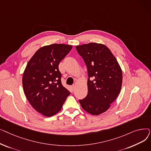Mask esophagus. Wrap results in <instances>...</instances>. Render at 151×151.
<instances>
[{
    "mask_svg": "<svg viewBox=\"0 0 151 151\" xmlns=\"http://www.w3.org/2000/svg\"><path fill=\"white\" fill-rule=\"evenodd\" d=\"M71 90H72L73 91L75 90V85H73L71 87Z\"/></svg>",
    "mask_w": 151,
    "mask_h": 151,
    "instance_id": "esophagus-1",
    "label": "esophagus"
}]
</instances>
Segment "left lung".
<instances>
[{
    "instance_id": "8db88e82",
    "label": "left lung",
    "mask_w": 151,
    "mask_h": 151,
    "mask_svg": "<svg viewBox=\"0 0 151 151\" xmlns=\"http://www.w3.org/2000/svg\"><path fill=\"white\" fill-rule=\"evenodd\" d=\"M88 68L87 96L81 107L92 115L105 112L121 92L122 71L116 58L105 45L89 43L76 46Z\"/></svg>"
}]
</instances>
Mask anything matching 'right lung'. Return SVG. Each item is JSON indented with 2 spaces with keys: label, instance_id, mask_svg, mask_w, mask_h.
<instances>
[{
  "label": "right lung",
  "instance_id": "1",
  "mask_svg": "<svg viewBox=\"0 0 151 151\" xmlns=\"http://www.w3.org/2000/svg\"><path fill=\"white\" fill-rule=\"evenodd\" d=\"M71 48L72 46L65 44L43 46L29 60L24 71V92L32 106L45 116L57 114L70 94L62 84L59 64Z\"/></svg>",
  "mask_w": 151,
  "mask_h": 151
}]
</instances>
